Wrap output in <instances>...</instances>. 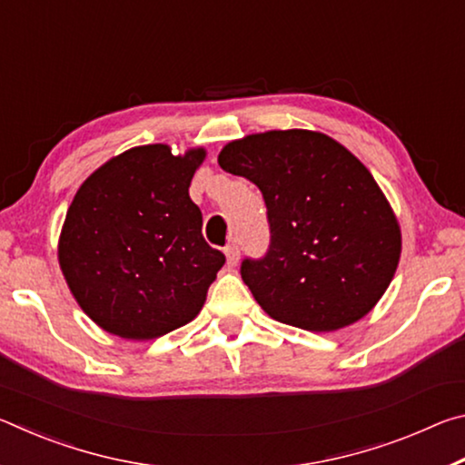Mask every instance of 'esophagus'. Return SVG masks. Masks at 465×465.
<instances>
[{
	"mask_svg": "<svg viewBox=\"0 0 465 465\" xmlns=\"http://www.w3.org/2000/svg\"><path fill=\"white\" fill-rule=\"evenodd\" d=\"M223 252H225V258H227V264H238V261H240V246L238 243H235V240H232L230 243H227V246L223 248Z\"/></svg>",
	"mask_w": 465,
	"mask_h": 465,
	"instance_id": "obj_1",
	"label": "esophagus"
}]
</instances>
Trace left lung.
<instances>
[{"instance_id": "obj_1", "label": "left lung", "mask_w": 465, "mask_h": 465, "mask_svg": "<svg viewBox=\"0 0 465 465\" xmlns=\"http://www.w3.org/2000/svg\"><path fill=\"white\" fill-rule=\"evenodd\" d=\"M217 162L264 196L271 246L242 262V279L272 320L334 332L375 308L396 274L402 232L349 149L318 131H266L230 141Z\"/></svg>"}]
</instances>
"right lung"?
Segmentation results:
<instances>
[{
	"instance_id": "obj_1",
	"label": "right lung",
	"mask_w": 465,
	"mask_h": 465,
	"mask_svg": "<svg viewBox=\"0 0 465 465\" xmlns=\"http://www.w3.org/2000/svg\"><path fill=\"white\" fill-rule=\"evenodd\" d=\"M204 147L166 143L110 157L77 188L59 235V266L94 324L152 341L199 316L225 262L204 242L188 186Z\"/></svg>"
}]
</instances>
